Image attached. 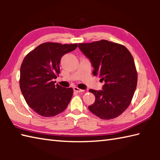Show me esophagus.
Instances as JSON below:
<instances>
[{"mask_svg":"<svg viewBox=\"0 0 160 160\" xmlns=\"http://www.w3.org/2000/svg\"><path fill=\"white\" fill-rule=\"evenodd\" d=\"M73 90H74L75 92H82L84 91V90H81V89L77 88V87H74V88H73Z\"/></svg>","mask_w":160,"mask_h":160,"instance_id":"obj_1","label":"esophagus"}]
</instances>
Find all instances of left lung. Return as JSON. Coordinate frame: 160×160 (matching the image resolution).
<instances>
[{"instance_id": "1", "label": "left lung", "mask_w": 160, "mask_h": 160, "mask_svg": "<svg viewBox=\"0 0 160 160\" xmlns=\"http://www.w3.org/2000/svg\"><path fill=\"white\" fill-rule=\"evenodd\" d=\"M78 47L90 60L93 75L105 82L102 90H89L95 101L88 109L102 119L118 117L131 104L137 86V70L131 53L123 45L104 39L79 44Z\"/></svg>"}]
</instances>
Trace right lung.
<instances>
[{
	"label": "right lung",
	"mask_w": 160,
	"mask_h": 160,
	"mask_svg": "<svg viewBox=\"0 0 160 160\" xmlns=\"http://www.w3.org/2000/svg\"><path fill=\"white\" fill-rule=\"evenodd\" d=\"M78 44L46 42L27 55L20 67V87L28 106L38 114L51 117L66 109L73 90L55 84L61 58Z\"/></svg>",
	"instance_id": "obj_1"
}]
</instances>
